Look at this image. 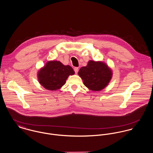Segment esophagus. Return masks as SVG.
<instances>
[{
  "mask_svg": "<svg viewBox=\"0 0 153 153\" xmlns=\"http://www.w3.org/2000/svg\"><path fill=\"white\" fill-rule=\"evenodd\" d=\"M74 70L75 73L77 74L78 73V71H79V68H74Z\"/></svg>",
  "mask_w": 153,
  "mask_h": 153,
  "instance_id": "esophagus-1",
  "label": "esophagus"
}]
</instances>
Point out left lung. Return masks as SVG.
Segmentation results:
<instances>
[{"label":"left lung","instance_id":"obj_1","mask_svg":"<svg viewBox=\"0 0 153 153\" xmlns=\"http://www.w3.org/2000/svg\"><path fill=\"white\" fill-rule=\"evenodd\" d=\"M79 76L85 87L92 91H100L110 83L113 71L103 62L90 60L87 65L80 68Z\"/></svg>","mask_w":153,"mask_h":153}]
</instances>
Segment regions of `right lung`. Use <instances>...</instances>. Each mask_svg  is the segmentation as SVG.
<instances>
[{"instance_id":"right-lung-1","label":"right lung","mask_w":153,"mask_h":153,"mask_svg":"<svg viewBox=\"0 0 153 153\" xmlns=\"http://www.w3.org/2000/svg\"><path fill=\"white\" fill-rule=\"evenodd\" d=\"M75 73L69 65L65 66L59 61H48L37 72L39 83L46 89L56 91L65 85L70 75Z\"/></svg>"}]
</instances>
